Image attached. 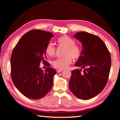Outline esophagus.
<instances>
[{
    "label": "esophagus",
    "instance_id": "1",
    "mask_svg": "<svg viewBox=\"0 0 120 120\" xmlns=\"http://www.w3.org/2000/svg\"><path fill=\"white\" fill-rule=\"evenodd\" d=\"M62 71H63V69H58L57 70H56V72L59 73V72H60Z\"/></svg>",
    "mask_w": 120,
    "mask_h": 120
}]
</instances>
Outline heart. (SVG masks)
I'll return each mask as SVG.
<instances>
[{"label": "heart", "mask_w": 120, "mask_h": 120, "mask_svg": "<svg viewBox=\"0 0 120 120\" xmlns=\"http://www.w3.org/2000/svg\"><path fill=\"white\" fill-rule=\"evenodd\" d=\"M56 43L60 47L64 48L63 56H64L56 59L52 62L54 68L64 69L71 64L72 59L75 60L78 59L82 53V50L79 45L75 44V41L67 35H62L58 38ZM45 52L49 56H53L56 54V48L49 42L45 48Z\"/></svg>", "instance_id": "1"}]
</instances>
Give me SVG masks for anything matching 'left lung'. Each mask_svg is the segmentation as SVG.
<instances>
[{
	"instance_id": "left-lung-1",
	"label": "left lung",
	"mask_w": 120,
	"mask_h": 120,
	"mask_svg": "<svg viewBox=\"0 0 120 120\" xmlns=\"http://www.w3.org/2000/svg\"><path fill=\"white\" fill-rule=\"evenodd\" d=\"M74 37L82 44V53L71 71L69 86L78 98L87 100L100 93L109 79L111 58L108 49L98 36L86 32H78Z\"/></svg>"
}]
</instances>
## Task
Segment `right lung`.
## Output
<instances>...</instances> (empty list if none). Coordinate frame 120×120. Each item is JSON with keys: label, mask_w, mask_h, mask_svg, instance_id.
<instances>
[{"label": "right lung", "mask_w": 120, "mask_h": 120, "mask_svg": "<svg viewBox=\"0 0 120 120\" xmlns=\"http://www.w3.org/2000/svg\"><path fill=\"white\" fill-rule=\"evenodd\" d=\"M54 35L50 32L33 30L18 42L12 52L11 76L20 92L27 98L38 99L50 92L55 69L46 61L45 48ZM42 62L48 68L43 72L39 68Z\"/></svg>", "instance_id": "1"}]
</instances>
